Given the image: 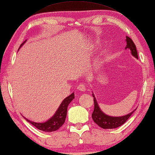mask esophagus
Returning <instances> with one entry per match:
<instances>
[{
  "label": "esophagus",
  "instance_id": "esophagus-1",
  "mask_svg": "<svg viewBox=\"0 0 155 155\" xmlns=\"http://www.w3.org/2000/svg\"><path fill=\"white\" fill-rule=\"evenodd\" d=\"M78 91H79L80 92H85L86 90V86L84 84H81L79 86H78Z\"/></svg>",
  "mask_w": 155,
  "mask_h": 155
}]
</instances>
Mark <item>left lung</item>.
<instances>
[{
    "instance_id": "obj_1",
    "label": "left lung",
    "mask_w": 155,
    "mask_h": 155,
    "mask_svg": "<svg viewBox=\"0 0 155 155\" xmlns=\"http://www.w3.org/2000/svg\"><path fill=\"white\" fill-rule=\"evenodd\" d=\"M126 42V50L127 49L130 50L132 56L138 59L136 46L134 44V41H133L131 38L127 36ZM93 97H94V108L93 112L92 114V118H93L94 123L103 129H115L117 128V127H120L128 120L130 116L132 115V114L135 112V110H136L135 109L134 111H132L131 112L128 114L124 115L123 116H111L105 114V113L102 112L101 108L99 106V104L97 101L95 96H94L93 93Z\"/></svg>"
}]
</instances>
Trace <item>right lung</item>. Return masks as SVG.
I'll use <instances>...</instances> for the list:
<instances>
[{
  "label": "right lung",
  "instance_id": "obj_1",
  "mask_svg": "<svg viewBox=\"0 0 155 155\" xmlns=\"http://www.w3.org/2000/svg\"><path fill=\"white\" fill-rule=\"evenodd\" d=\"M26 40L24 41L22 44L21 45L20 47H21ZM75 98L74 93L71 94L69 96L66 97L63 101H62L61 104L60 105L58 110L56 111V112L54 113L53 116L48 120L47 121L44 122V123H36V122H33L28 120L24 116V118L26 119L27 122H28L32 125L35 126L38 129L41 130V131H45V132H52L55 131L56 130H58L60 127L62 126V124L64 123L65 119H66L67 113V107L68 105L71 102L73 99Z\"/></svg>",
  "mask_w": 155,
  "mask_h": 155
}]
</instances>
